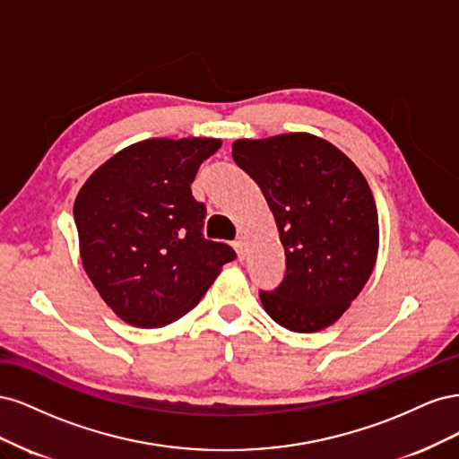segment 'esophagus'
I'll list each match as a JSON object with an SVG mask.
<instances>
[{"label":"esophagus","mask_w":459,"mask_h":459,"mask_svg":"<svg viewBox=\"0 0 459 459\" xmlns=\"http://www.w3.org/2000/svg\"><path fill=\"white\" fill-rule=\"evenodd\" d=\"M231 245H233L235 251H238L239 260H243V258H245V243H243V239H241V238H239V239H235Z\"/></svg>","instance_id":"1"}]
</instances>
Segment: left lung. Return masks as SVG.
I'll return each instance as SVG.
<instances>
[{"instance_id":"8db88e82","label":"left lung","mask_w":459,"mask_h":459,"mask_svg":"<svg viewBox=\"0 0 459 459\" xmlns=\"http://www.w3.org/2000/svg\"><path fill=\"white\" fill-rule=\"evenodd\" d=\"M231 157L266 197L285 248L281 283L260 290L264 310L297 333L335 324L377 258L379 218L366 178L310 134L239 140Z\"/></svg>"}]
</instances>
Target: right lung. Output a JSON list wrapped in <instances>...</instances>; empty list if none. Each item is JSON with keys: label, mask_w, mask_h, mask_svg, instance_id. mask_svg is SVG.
Wrapping results in <instances>:
<instances>
[{"label": "right lung", "mask_w": 459, "mask_h": 459, "mask_svg": "<svg viewBox=\"0 0 459 459\" xmlns=\"http://www.w3.org/2000/svg\"><path fill=\"white\" fill-rule=\"evenodd\" d=\"M220 140L130 145L82 186L74 203L80 255L91 283L126 324L162 327L193 310L235 251L204 239V203L191 195Z\"/></svg>", "instance_id": "right-lung-1"}]
</instances>
